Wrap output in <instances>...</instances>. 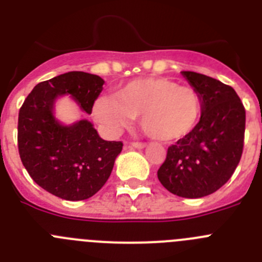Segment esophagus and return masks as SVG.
I'll list each match as a JSON object with an SVG mask.
<instances>
[{
	"label": "esophagus",
	"mask_w": 262,
	"mask_h": 262,
	"mask_svg": "<svg viewBox=\"0 0 262 262\" xmlns=\"http://www.w3.org/2000/svg\"><path fill=\"white\" fill-rule=\"evenodd\" d=\"M131 145L135 148H144L147 144H145V143H142V142H133L131 143Z\"/></svg>",
	"instance_id": "obj_1"
}]
</instances>
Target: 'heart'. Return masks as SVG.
Masks as SVG:
<instances>
[{
    "mask_svg": "<svg viewBox=\"0 0 262 262\" xmlns=\"http://www.w3.org/2000/svg\"><path fill=\"white\" fill-rule=\"evenodd\" d=\"M202 97L194 88L164 77L129 81L115 98L102 97L93 108L94 118L110 133H119L133 118L152 139L178 142L194 133L202 118Z\"/></svg>",
    "mask_w": 262,
    "mask_h": 262,
    "instance_id": "1",
    "label": "heart"
}]
</instances>
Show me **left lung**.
Instances as JSON below:
<instances>
[{"instance_id": "1", "label": "left lung", "mask_w": 262, "mask_h": 262, "mask_svg": "<svg viewBox=\"0 0 262 262\" xmlns=\"http://www.w3.org/2000/svg\"><path fill=\"white\" fill-rule=\"evenodd\" d=\"M182 75L202 97V118L191 135L168 148L157 177L172 194L201 198L221 189L242 159L245 108L230 85L196 72Z\"/></svg>"}]
</instances>
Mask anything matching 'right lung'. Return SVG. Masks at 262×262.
Returning a JSON list of instances; mask_svg holds the SVG:
<instances>
[{
	"instance_id": "right-lung-1",
	"label": "right lung",
	"mask_w": 262,
	"mask_h": 262,
	"mask_svg": "<svg viewBox=\"0 0 262 262\" xmlns=\"http://www.w3.org/2000/svg\"><path fill=\"white\" fill-rule=\"evenodd\" d=\"M105 81L86 72H68L39 82L18 115V151L30 177L48 193L67 201L93 196L106 184L122 142H106L89 120L62 126L53 117L55 99L71 94L92 114Z\"/></svg>"
}]
</instances>
